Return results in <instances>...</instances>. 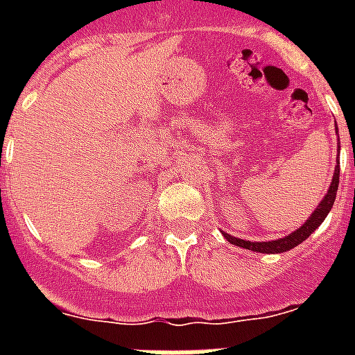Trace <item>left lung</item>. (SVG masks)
Wrapping results in <instances>:
<instances>
[{
    "instance_id": "left-lung-1",
    "label": "left lung",
    "mask_w": 355,
    "mask_h": 355,
    "mask_svg": "<svg viewBox=\"0 0 355 355\" xmlns=\"http://www.w3.org/2000/svg\"><path fill=\"white\" fill-rule=\"evenodd\" d=\"M337 188H339V166H336V171H334V180L330 184V189H328V193L322 199L315 211L311 214V217H308V221L304 223L302 227L295 230L293 234L286 237H280V239H276V241H245V239H239V237H232L230 234H223V236L227 237L228 243H232L236 247H243L248 248V250H254V252H265V254H280V252H287V250H291L297 245L304 241V239H308L311 234L317 230V228L322 225V221L326 219V216L330 214L331 206L336 202V195H337Z\"/></svg>"
}]
</instances>
